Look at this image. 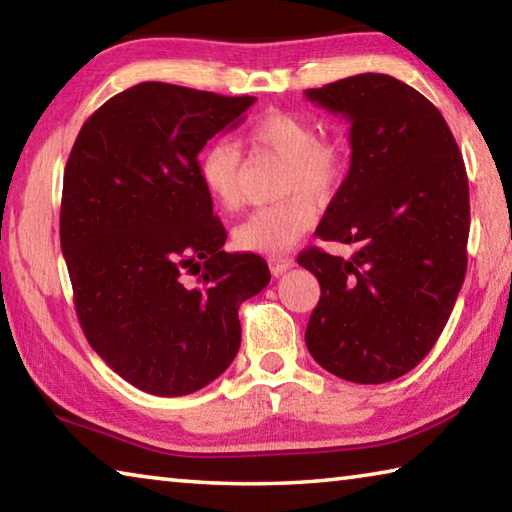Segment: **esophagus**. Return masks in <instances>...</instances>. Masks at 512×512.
<instances>
[{"mask_svg":"<svg viewBox=\"0 0 512 512\" xmlns=\"http://www.w3.org/2000/svg\"><path fill=\"white\" fill-rule=\"evenodd\" d=\"M268 266H271L273 275H282L293 266V259L289 255H273V257H268Z\"/></svg>","mask_w":512,"mask_h":512,"instance_id":"1","label":"esophagus"}]
</instances>
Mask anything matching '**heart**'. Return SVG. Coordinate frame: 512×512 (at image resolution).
I'll return each instance as SVG.
<instances>
[{
  "instance_id": "b5f03b06",
  "label": "heart",
  "mask_w": 512,
  "mask_h": 512,
  "mask_svg": "<svg viewBox=\"0 0 512 512\" xmlns=\"http://www.w3.org/2000/svg\"><path fill=\"white\" fill-rule=\"evenodd\" d=\"M318 135L316 121L284 110L266 112L248 128L250 146L284 160L277 196L287 198L250 212L232 232L237 248L273 255L293 246L318 219L313 198L325 203L343 187L350 171V146L339 135ZM198 178L223 210L241 205V158L232 144H207L198 155Z\"/></svg>"
}]
</instances>
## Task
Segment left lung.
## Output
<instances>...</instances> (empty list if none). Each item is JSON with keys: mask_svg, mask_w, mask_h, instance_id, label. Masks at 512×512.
I'll return each instance as SVG.
<instances>
[{"mask_svg": "<svg viewBox=\"0 0 512 512\" xmlns=\"http://www.w3.org/2000/svg\"><path fill=\"white\" fill-rule=\"evenodd\" d=\"M305 94L350 121L348 178L316 235L354 246L350 259L320 248L298 255L320 284L305 341L332 375L384 384L427 357L463 287V155L440 110L388 74H357Z\"/></svg>", "mask_w": 512, "mask_h": 512, "instance_id": "8db88e82", "label": "left lung"}]
</instances>
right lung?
<instances>
[{
	"label": "right lung",
	"instance_id": "obj_1",
	"mask_svg": "<svg viewBox=\"0 0 512 512\" xmlns=\"http://www.w3.org/2000/svg\"><path fill=\"white\" fill-rule=\"evenodd\" d=\"M255 97L146 81L85 121L69 153L60 248L94 352L144 393L201 391L237 357L239 305L271 271L225 253L198 153ZM185 274H196L187 283Z\"/></svg>",
	"mask_w": 512,
	"mask_h": 512
}]
</instances>
